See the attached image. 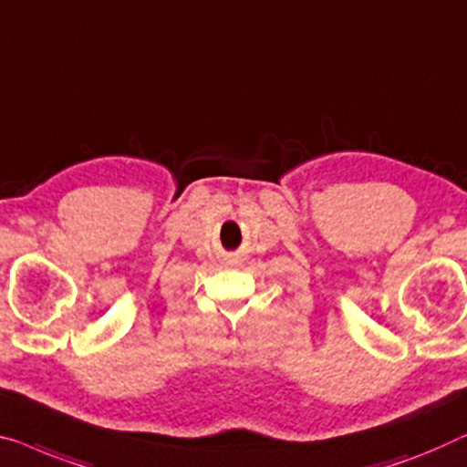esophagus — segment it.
Instances as JSON below:
<instances>
[{"label":"esophagus","instance_id":"34e87169","mask_svg":"<svg viewBox=\"0 0 467 467\" xmlns=\"http://www.w3.org/2000/svg\"><path fill=\"white\" fill-rule=\"evenodd\" d=\"M238 261V256H229V263H235Z\"/></svg>","mask_w":467,"mask_h":467}]
</instances>
